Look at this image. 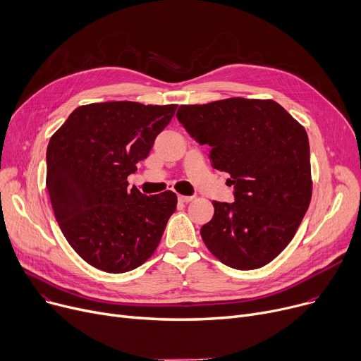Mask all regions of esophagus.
I'll list each match as a JSON object with an SVG mask.
<instances>
[{"instance_id": "esophagus-1", "label": "esophagus", "mask_w": 361, "mask_h": 361, "mask_svg": "<svg viewBox=\"0 0 361 361\" xmlns=\"http://www.w3.org/2000/svg\"><path fill=\"white\" fill-rule=\"evenodd\" d=\"M178 200L180 201V202H190L194 200V197H188V195H178Z\"/></svg>"}]
</instances>
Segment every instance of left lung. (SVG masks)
Instances as JSON below:
<instances>
[{"label": "left lung", "mask_w": 361, "mask_h": 361, "mask_svg": "<svg viewBox=\"0 0 361 361\" xmlns=\"http://www.w3.org/2000/svg\"><path fill=\"white\" fill-rule=\"evenodd\" d=\"M176 116L235 186V202L213 201L214 216L201 227L205 246L231 268L267 265L291 242L310 204L306 130L269 99L182 104Z\"/></svg>", "instance_id": "8db88e82"}]
</instances>
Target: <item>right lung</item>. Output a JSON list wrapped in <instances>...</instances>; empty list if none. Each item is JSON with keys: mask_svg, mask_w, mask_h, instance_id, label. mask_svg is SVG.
Wrapping results in <instances>:
<instances>
[{"mask_svg": "<svg viewBox=\"0 0 361 361\" xmlns=\"http://www.w3.org/2000/svg\"><path fill=\"white\" fill-rule=\"evenodd\" d=\"M176 104L103 102L78 106L51 137L47 188L62 235L92 267L121 274L157 249L178 198L147 197L128 178L147 159Z\"/></svg>", "mask_w": 361, "mask_h": 361, "instance_id": "1", "label": "right lung"}]
</instances>
